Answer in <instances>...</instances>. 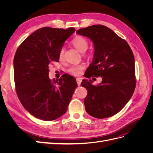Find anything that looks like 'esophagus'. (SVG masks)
I'll return each mask as SVG.
<instances>
[{
  "instance_id": "esophagus-1",
  "label": "esophagus",
  "mask_w": 153,
  "mask_h": 153,
  "mask_svg": "<svg viewBox=\"0 0 153 153\" xmlns=\"http://www.w3.org/2000/svg\"><path fill=\"white\" fill-rule=\"evenodd\" d=\"M76 82L78 85H80L81 84V82H82V78H76Z\"/></svg>"
}]
</instances>
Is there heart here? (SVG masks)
Returning a JSON list of instances; mask_svg holds the SVG:
<instances>
[{
	"label": "heart",
	"mask_w": 153,
	"mask_h": 153,
	"mask_svg": "<svg viewBox=\"0 0 153 153\" xmlns=\"http://www.w3.org/2000/svg\"><path fill=\"white\" fill-rule=\"evenodd\" d=\"M71 44L77 49L80 52L84 53L87 50L89 47V42L86 38L82 36H78L74 38L71 41ZM59 57L61 61H62L64 58V48H62L59 51ZM84 68V66L82 64L79 65H73L69 68L68 72L71 75L75 76H78L82 73V71Z\"/></svg>",
	"instance_id": "obj_1"
}]
</instances>
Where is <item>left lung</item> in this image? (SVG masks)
Returning <instances> with one entry per match:
<instances>
[{
    "mask_svg": "<svg viewBox=\"0 0 153 153\" xmlns=\"http://www.w3.org/2000/svg\"><path fill=\"white\" fill-rule=\"evenodd\" d=\"M94 43V57L85 77L102 78L97 85L91 80H83L86 88L84 99L86 112L91 116L103 119L120 112L130 100L135 89V59L128 43L108 27L94 25L78 30Z\"/></svg>",
    "mask_w": 153,
    "mask_h": 153,
    "instance_id": "8db88e82",
    "label": "left lung"
}]
</instances>
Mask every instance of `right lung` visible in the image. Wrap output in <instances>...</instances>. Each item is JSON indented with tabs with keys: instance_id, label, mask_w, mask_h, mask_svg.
Instances as JSON below:
<instances>
[{
	"instance_id": "1",
	"label": "right lung",
	"mask_w": 153,
	"mask_h": 153,
	"mask_svg": "<svg viewBox=\"0 0 153 153\" xmlns=\"http://www.w3.org/2000/svg\"><path fill=\"white\" fill-rule=\"evenodd\" d=\"M75 29L45 27L39 29L18 47L13 61L16 92L25 109L35 117L48 121L66 112L75 78L64 74L59 79L48 77L49 64L59 62L64 41Z\"/></svg>"
}]
</instances>
